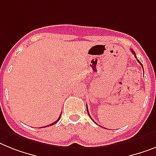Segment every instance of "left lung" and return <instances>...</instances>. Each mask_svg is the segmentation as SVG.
Instances as JSON below:
<instances>
[{"mask_svg":"<svg viewBox=\"0 0 156 156\" xmlns=\"http://www.w3.org/2000/svg\"><path fill=\"white\" fill-rule=\"evenodd\" d=\"M132 53H133V54H134V55H135V57H136V53H135V52H134V51H133V50H132ZM136 59H137V58H136ZM137 61H138V62H139V63H140V64H141V65H142V64H141V62H140V60H137ZM142 67H143V65H142ZM143 69H144V68H143ZM86 108H87V114H88V115H89V116H90V118H91V119H92V117H91V115H90L89 112H88V110H87V109H88V108H87V105H86ZM92 120H93V119H92ZM93 121H94V120H93ZM95 123H96V122H95Z\"/></svg>","mask_w":156,"mask_h":156,"instance_id":"left-lung-1","label":"left lung"}]
</instances>
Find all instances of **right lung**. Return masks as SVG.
Returning a JSON list of instances; mask_svg holds the SVG:
<instances>
[{"label": "right lung", "instance_id": "1", "mask_svg": "<svg viewBox=\"0 0 156 156\" xmlns=\"http://www.w3.org/2000/svg\"><path fill=\"white\" fill-rule=\"evenodd\" d=\"M60 116H61V114H60V116H59V118H58V119H57V120H56V121L54 122V123H50L49 125L44 126V127H48V126H52V125H54V124H55V123H57L58 121H59V120H60Z\"/></svg>", "mask_w": 156, "mask_h": 156}]
</instances>
